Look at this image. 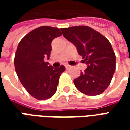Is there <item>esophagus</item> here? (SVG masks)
<instances>
[{"mask_svg":"<svg viewBox=\"0 0 130 130\" xmlns=\"http://www.w3.org/2000/svg\"><path fill=\"white\" fill-rule=\"evenodd\" d=\"M65 68H66V70H68V69H70V65H65Z\"/></svg>","mask_w":130,"mask_h":130,"instance_id":"34e87169","label":"esophagus"}]
</instances>
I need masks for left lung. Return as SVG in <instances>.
<instances>
[{
    "mask_svg": "<svg viewBox=\"0 0 130 130\" xmlns=\"http://www.w3.org/2000/svg\"><path fill=\"white\" fill-rule=\"evenodd\" d=\"M64 37L77 48L87 68L74 80L81 93L94 96L102 93L111 82L116 70V56L106 37L90 27L60 28Z\"/></svg>",
    "mask_w": 130,
    "mask_h": 130,
    "instance_id": "8db88e82",
    "label": "left lung"
}]
</instances>
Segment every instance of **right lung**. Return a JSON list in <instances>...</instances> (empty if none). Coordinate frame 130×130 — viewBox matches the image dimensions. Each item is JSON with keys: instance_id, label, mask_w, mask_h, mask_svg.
Masks as SVG:
<instances>
[{"instance_id": "right-lung-1", "label": "right lung", "mask_w": 130, "mask_h": 130, "mask_svg": "<svg viewBox=\"0 0 130 130\" xmlns=\"http://www.w3.org/2000/svg\"><path fill=\"white\" fill-rule=\"evenodd\" d=\"M62 35L58 28L41 26L19 42L14 58L17 74L30 95L42 100L51 98L57 90L64 65L53 68L44 61L49 58L52 40Z\"/></svg>"}]
</instances>
